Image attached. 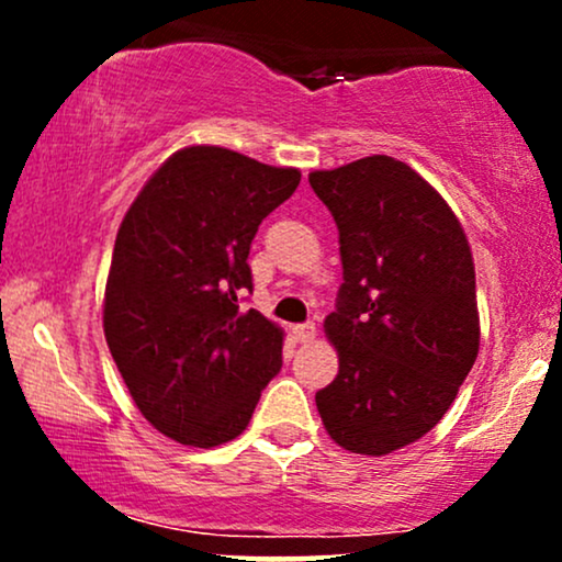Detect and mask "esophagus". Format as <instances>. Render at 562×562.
<instances>
[{"instance_id":"obj_1","label":"esophagus","mask_w":562,"mask_h":562,"mask_svg":"<svg viewBox=\"0 0 562 562\" xmlns=\"http://www.w3.org/2000/svg\"><path fill=\"white\" fill-rule=\"evenodd\" d=\"M293 335L299 344H308V340H314V335H317V327H314V322H303V325L293 327Z\"/></svg>"}]
</instances>
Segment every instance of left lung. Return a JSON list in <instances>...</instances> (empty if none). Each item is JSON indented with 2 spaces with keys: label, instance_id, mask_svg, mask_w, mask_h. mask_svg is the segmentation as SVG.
I'll return each instance as SVG.
<instances>
[{
  "label": "left lung",
  "instance_id": "obj_1",
  "mask_svg": "<svg viewBox=\"0 0 562 562\" xmlns=\"http://www.w3.org/2000/svg\"><path fill=\"white\" fill-rule=\"evenodd\" d=\"M308 184L338 224L344 285L325 333L338 375L317 391L325 430L357 454H391L447 415L479 357L465 232L415 169L370 156Z\"/></svg>",
  "mask_w": 562,
  "mask_h": 562
}]
</instances>
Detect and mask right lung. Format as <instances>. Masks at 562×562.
Masks as SVG:
<instances>
[{
    "label": "right lung",
    "instance_id": "right-lung-1",
    "mask_svg": "<svg viewBox=\"0 0 562 562\" xmlns=\"http://www.w3.org/2000/svg\"><path fill=\"white\" fill-rule=\"evenodd\" d=\"M299 169L227 147L173 153L115 237L105 340L134 404L160 434L211 449L248 428L282 367V330L256 308L248 267L259 224L293 195Z\"/></svg>",
    "mask_w": 562,
    "mask_h": 562
}]
</instances>
